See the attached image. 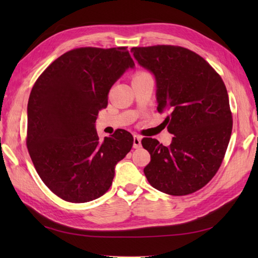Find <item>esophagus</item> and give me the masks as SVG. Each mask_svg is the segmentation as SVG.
Segmentation results:
<instances>
[{"label": "esophagus", "mask_w": 258, "mask_h": 258, "mask_svg": "<svg viewBox=\"0 0 258 258\" xmlns=\"http://www.w3.org/2000/svg\"><path fill=\"white\" fill-rule=\"evenodd\" d=\"M141 140H142L141 136H139V135H134V141H133V146H134V149H140V147L142 146V144H141Z\"/></svg>", "instance_id": "esophagus-1"}]
</instances>
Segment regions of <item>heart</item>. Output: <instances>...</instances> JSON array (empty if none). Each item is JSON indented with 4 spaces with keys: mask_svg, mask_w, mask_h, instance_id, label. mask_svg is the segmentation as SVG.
Returning a JSON list of instances; mask_svg holds the SVG:
<instances>
[{
    "mask_svg": "<svg viewBox=\"0 0 258 258\" xmlns=\"http://www.w3.org/2000/svg\"><path fill=\"white\" fill-rule=\"evenodd\" d=\"M141 73H144V72H139V73H136V74H141Z\"/></svg>",
    "mask_w": 258,
    "mask_h": 258,
    "instance_id": "1",
    "label": "heart"
}]
</instances>
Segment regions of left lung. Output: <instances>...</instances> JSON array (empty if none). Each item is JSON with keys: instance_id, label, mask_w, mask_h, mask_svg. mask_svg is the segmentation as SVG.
Here are the masks:
<instances>
[{"instance_id": "8db88e82", "label": "left lung", "mask_w": 258, "mask_h": 258, "mask_svg": "<svg viewBox=\"0 0 258 258\" xmlns=\"http://www.w3.org/2000/svg\"><path fill=\"white\" fill-rule=\"evenodd\" d=\"M131 52L156 79L158 113L167 112L164 146L142 140L151 162L144 174L153 187L174 196L194 193L215 176L225 156L233 128L226 86L199 54L182 46L133 47Z\"/></svg>"}]
</instances>
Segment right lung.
Returning a JSON list of instances; mask_svg holds the SVG:
<instances>
[{"mask_svg": "<svg viewBox=\"0 0 258 258\" xmlns=\"http://www.w3.org/2000/svg\"><path fill=\"white\" fill-rule=\"evenodd\" d=\"M127 47H79L44 70L27 104L26 146L37 174L59 199L86 203L109 189L115 165L133 146L125 130L100 142L98 111L112 85L134 67Z\"/></svg>", "mask_w": 258, "mask_h": 258, "instance_id": "right-lung-1", "label": "right lung"}]
</instances>
